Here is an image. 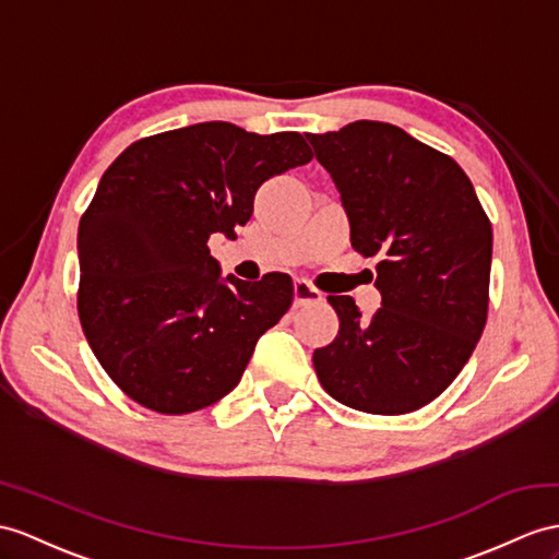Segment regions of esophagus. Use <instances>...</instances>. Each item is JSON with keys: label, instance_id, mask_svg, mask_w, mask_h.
I'll use <instances>...</instances> for the list:
<instances>
[{"label": "esophagus", "instance_id": "esophagus-1", "mask_svg": "<svg viewBox=\"0 0 559 559\" xmlns=\"http://www.w3.org/2000/svg\"><path fill=\"white\" fill-rule=\"evenodd\" d=\"M318 301H322V292H318L306 280H296L294 282V306L296 308L308 306V304H318Z\"/></svg>", "mask_w": 559, "mask_h": 559}]
</instances>
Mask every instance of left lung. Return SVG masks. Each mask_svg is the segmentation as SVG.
Wrapping results in <instances>:
<instances>
[{
  "mask_svg": "<svg viewBox=\"0 0 559 559\" xmlns=\"http://www.w3.org/2000/svg\"><path fill=\"white\" fill-rule=\"evenodd\" d=\"M342 194L353 249L379 255L382 308L330 296L334 342L312 353L322 389L353 411L405 415L451 386L488 312L493 229L469 177L379 120L306 134Z\"/></svg>",
  "mask_w": 559,
  "mask_h": 559,
  "instance_id": "8db88e82",
  "label": "left lung"
}]
</instances>
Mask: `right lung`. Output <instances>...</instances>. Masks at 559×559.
Instances as JSON below:
<instances>
[{
	"instance_id": "add662e5",
	"label": "right lung",
	"mask_w": 559,
	"mask_h": 559,
	"mask_svg": "<svg viewBox=\"0 0 559 559\" xmlns=\"http://www.w3.org/2000/svg\"><path fill=\"white\" fill-rule=\"evenodd\" d=\"M312 158L298 132L213 120L130 144L80 217L78 316L106 374L148 411L221 401L294 301L292 277H221L211 235L235 239L265 180Z\"/></svg>"
}]
</instances>
